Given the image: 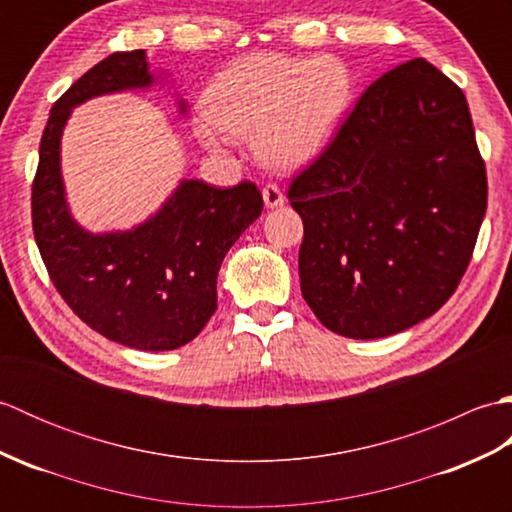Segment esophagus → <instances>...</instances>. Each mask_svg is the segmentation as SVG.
<instances>
[{
  "instance_id": "obj_1",
  "label": "esophagus",
  "mask_w": 512,
  "mask_h": 512,
  "mask_svg": "<svg viewBox=\"0 0 512 512\" xmlns=\"http://www.w3.org/2000/svg\"><path fill=\"white\" fill-rule=\"evenodd\" d=\"M262 195H264V204L268 206V209H277V206L286 202L284 193H281L277 184H266V187L262 189Z\"/></svg>"
}]
</instances>
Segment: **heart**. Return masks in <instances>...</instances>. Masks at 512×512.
I'll use <instances>...</instances> for the list:
<instances>
[{"instance_id": "b5f03b06", "label": "heart", "mask_w": 512, "mask_h": 512, "mask_svg": "<svg viewBox=\"0 0 512 512\" xmlns=\"http://www.w3.org/2000/svg\"><path fill=\"white\" fill-rule=\"evenodd\" d=\"M354 79L339 57L255 52L233 61L206 88L198 136L220 149L224 134L255 138L266 165L297 169L330 143L352 103Z\"/></svg>"}]
</instances>
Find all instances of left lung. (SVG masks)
<instances>
[{
    "label": "left lung",
    "mask_w": 512,
    "mask_h": 512,
    "mask_svg": "<svg viewBox=\"0 0 512 512\" xmlns=\"http://www.w3.org/2000/svg\"><path fill=\"white\" fill-rule=\"evenodd\" d=\"M486 198L464 92L424 59L385 72L290 182L303 299L347 339L424 321L466 273Z\"/></svg>",
    "instance_id": "obj_1"
}]
</instances>
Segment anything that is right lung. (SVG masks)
<instances>
[{
    "mask_svg": "<svg viewBox=\"0 0 512 512\" xmlns=\"http://www.w3.org/2000/svg\"><path fill=\"white\" fill-rule=\"evenodd\" d=\"M149 85L145 50L114 52L52 105L32 182V231L54 288L76 317L105 339L162 352L187 345L209 323L222 259L262 215L264 200L253 182L215 189L182 180L132 231L94 235L76 224L61 180V134L72 107Z\"/></svg>",
    "mask_w": 512,
    "mask_h": 512,
    "instance_id": "right-lung-1",
    "label": "right lung"
}]
</instances>
